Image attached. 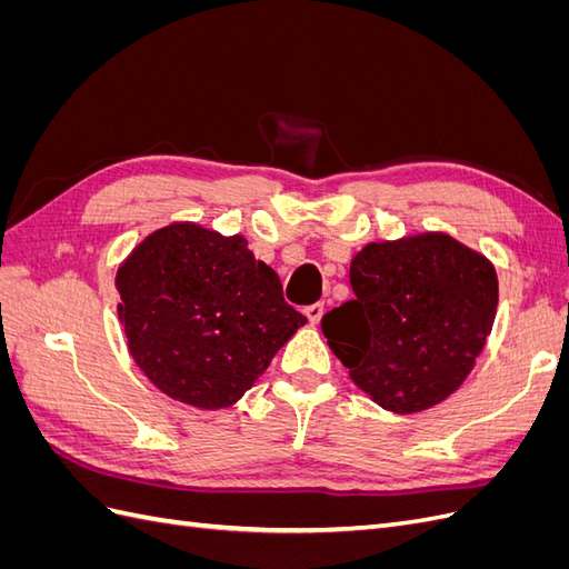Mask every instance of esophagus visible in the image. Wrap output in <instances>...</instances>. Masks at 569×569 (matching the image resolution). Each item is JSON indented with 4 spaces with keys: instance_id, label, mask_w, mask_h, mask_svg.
<instances>
[{
    "instance_id": "obj_1",
    "label": "esophagus",
    "mask_w": 569,
    "mask_h": 569,
    "mask_svg": "<svg viewBox=\"0 0 569 569\" xmlns=\"http://www.w3.org/2000/svg\"><path fill=\"white\" fill-rule=\"evenodd\" d=\"M306 318H308V322L311 325H318L320 322V318H322V313H325V306L322 303H311V306H306Z\"/></svg>"
}]
</instances>
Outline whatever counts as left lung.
<instances>
[{
  "mask_svg": "<svg viewBox=\"0 0 569 569\" xmlns=\"http://www.w3.org/2000/svg\"><path fill=\"white\" fill-rule=\"evenodd\" d=\"M349 274L356 299L320 325L353 385L399 416L449 399L493 327L489 258L446 232H420L366 244Z\"/></svg>",
  "mask_w": 569,
  "mask_h": 569,
  "instance_id": "8db88e82",
  "label": "left lung"
}]
</instances>
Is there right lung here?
Masks as SVG:
<instances>
[{
  "label": "right lung",
  "instance_id": "right-lung-1",
  "mask_svg": "<svg viewBox=\"0 0 569 569\" xmlns=\"http://www.w3.org/2000/svg\"><path fill=\"white\" fill-rule=\"evenodd\" d=\"M116 289L137 368L201 410L234 406L306 322L244 234L192 220L147 234L118 266Z\"/></svg>",
  "mask_w": 569,
  "mask_h": 569
}]
</instances>
